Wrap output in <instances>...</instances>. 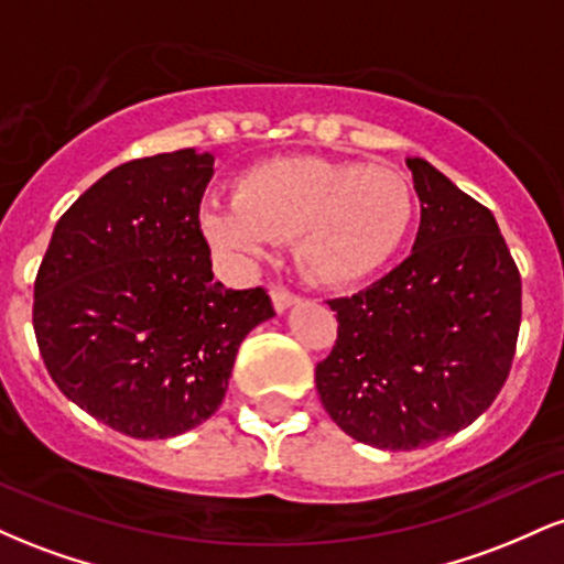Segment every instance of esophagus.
Returning <instances> with one entry per match:
<instances>
[{
  "instance_id": "esophagus-1",
  "label": "esophagus",
  "mask_w": 564,
  "mask_h": 564,
  "mask_svg": "<svg viewBox=\"0 0 564 564\" xmlns=\"http://www.w3.org/2000/svg\"><path fill=\"white\" fill-rule=\"evenodd\" d=\"M270 296H273V304H275L278 313H283V310L291 307V304H294L296 300H300V296H296L294 291L281 289V286H273V291H270Z\"/></svg>"
}]
</instances>
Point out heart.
Here are the masks:
<instances>
[{"instance_id":"obj_1","label":"heart","mask_w":564,"mask_h":564,"mask_svg":"<svg viewBox=\"0 0 564 564\" xmlns=\"http://www.w3.org/2000/svg\"><path fill=\"white\" fill-rule=\"evenodd\" d=\"M217 249L254 260L291 238L296 268L318 286H349L392 260L413 223V191L394 166L318 156L275 159L238 180L236 200L204 212Z\"/></svg>"}]
</instances>
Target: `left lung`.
Returning a JSON list of instances; mask_svg holds the SVG:
<instances>
[{
	"label": "left lung",
	"instance_id": "left-lung-1",
	"mask_svg": "<svg viewBox=\"0 0 564 564\" xmlns=\"http://www.w3.org/2000/svg\"><path fill=\"white\" fill-rule=\"evenodd\" d=\"M422 200L413 251L352 296L328 300L336 341L315 366L321 403L358 443L413 451L488 411L514 360L520 270L480 200L408 159Z\"/></svg>",
	"mask_w": 564,
	"mask_h": 564
}]
</instances>
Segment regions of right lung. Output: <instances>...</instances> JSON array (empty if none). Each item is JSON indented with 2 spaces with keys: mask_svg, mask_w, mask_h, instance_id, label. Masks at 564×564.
Instances as JSON below:
<instances>
[{
  "mask_svg": "<svg viewBox=\"0 0 564 564\" xmlns=\"http://www.w3.org/2000/svg\"><path fill=\"white\" fill-rule=\"evenodd\" d=\"M212 153L127 161L57 219L34 281V334L61 392L138 440L193 430L223 405L268 291L212 281L198 206Z\"/></svg>",
  "mask_w": 564,
  "mask_h": 564,
  "instance_id": "add662e5",
  "label": "right lung"
}]
</instances>
